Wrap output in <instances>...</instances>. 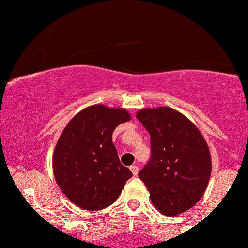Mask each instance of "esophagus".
Returning a JSON list of instances; mask_svg holds the SVG:
<instances>
[{
  "instance_id": "34e87169",
  "label": "esophagus",
  "mask_w": 248,
  "mask_h": 248,
  "mask_svg": "<svg viewBox=\"0 0 248 248\" xmlns=\"http://www.w3.org/2000/svg\"><path fill=\"white\" fill-rule=\"evenodd\" d=\"M130 169H131L132 174H133L134 176L138 175V172H139V167H138V166H131Z\"/></svg>"
}]
</instances>
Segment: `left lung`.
I'll return each mask as SVG.
<instances>
[{"label": "left lung", "instance_id": "obj_1", "mask_svg": "<svg viewBox=\"0 0 248 248\" xmlns=\"http://www.w3.org/2000/svg\"><path fill=\"white\" fill-rule=\"evenodd\" d=\"M137 118L150 134L151 157L139 177L165 216L194 206L208 187L211 155L199 128L170 107L143 108Z\"/></svg>", "mask_w": 248, "mask_h": 248}]
</instances>
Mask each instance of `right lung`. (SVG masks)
I'll return each instance as SVG.
<instances>
[{
  "label": "right lung",
  "instance_id": "add662e5",
  "mask_svg": "<svg viewBox=\"0 0 248 248\" xmlns=\"http://www.w3.org/2000/svg\"><path fill=\"white\" fill-rule=\"evenodd\" d=\"M131 120L124 108L93 105L69 122L53 155L62 192L81 209L97 211L116 201L132 171L121 164L111 135Z\"/></svg>",
  "mask_w": 248,
  "mask_h": 248
}]
</instances>
